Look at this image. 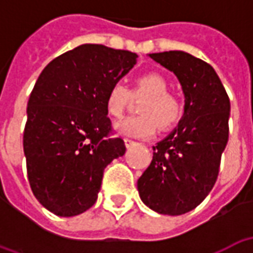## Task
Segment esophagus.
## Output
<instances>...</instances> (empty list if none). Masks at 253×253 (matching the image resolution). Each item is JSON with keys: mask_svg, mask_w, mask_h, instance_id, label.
Here are the masks:
<instances>
[{"mask_svg": "<svg viewBox=\"0 0 253 253\" xmlns=\"http://www.w3.org/2000/svg\"><path fill=\"white\" fill-rule=\"evenodd\" d=\"M135 141H132V139H130V138H125V145H126L127 148H130V146H132V145H135Z\"/></svg>", "mask_w": 253, "mask_h": 253, "instance_id": "34e87169", "label": "esophagus"}]
</instances>
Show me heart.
I'll return each mask as SVG.
<instances>
[{
    "label": "heart",
    "mask_w": 253,
    "mask_h": 253,
    "mask_svg": "<svg viewBox=\"0 0 253 253\" xmlns=\"http://www.w3.org/2000/svg\"><path fill=\"white\" fill-rule=\"evenodd\" d=\"M131 99L141 100L135 118H128L116 125L121 134L148 138L157 130H168L180 121L184 111L183 101L177 94L168 92V83L159 73H146L135 80L128 89L121 83L112 84L105 94V111L115 119L123 116Z\"/></svg>",
    "instance_id": "b5f03b06"
}]
</instances>
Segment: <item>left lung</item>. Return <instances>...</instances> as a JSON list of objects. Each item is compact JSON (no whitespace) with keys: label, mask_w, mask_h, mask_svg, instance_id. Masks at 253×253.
Masks as SVG:
<instances>
[{"label":"left lung","mask_w":253,"mask_h":253,"mask_svg":"<svg viewBox=\"0 0 253 253\" xmlns=\"http://www.w3.org/2000/svg\"><path fill=\"white\" fill-rule=\"evenodd\" d=\"M173 72L186 96L184 116L153 146V159L138 179V192L160 214L194 210L215 184L229 138L230 101L210 65L184 51L149 54Z\"/></svg>","instance_id":"left-lung-1"}]
</instances>
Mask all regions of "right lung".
I'll list each match as a JSON object with an SVG mask.
<instances>
[{
    "mask_svg": "<svg viewBox=\"0 0 253 253\" xmlns=\"http://www.w3.org/2000/svg\"><path fill=\"white\" fill-rule=\"evenodd\" d=\"M138 55L83 44L48 63L32 89L23 137L31 190L59 217L86 211L97 201L104 169L125 154L105 111V94Z\"/></svg>",
    "mask_w": 253,
    "mask_h": 253,
    "instance_id": "obj_1",
    "label": "right lung"
}]
</instances>
